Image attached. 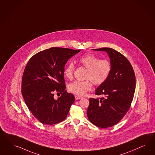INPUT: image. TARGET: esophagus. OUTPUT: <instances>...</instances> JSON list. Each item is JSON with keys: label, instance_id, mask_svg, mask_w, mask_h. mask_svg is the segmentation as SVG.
I'll list each match as a JSON object with an SVG mask.
<instances>
[{"label": "esophagus", "instance_id": "esophagus-1", "mask_svg": "<svg viewBox=\"0 0 155 155\" xmlns=\"http://www.w3.org/2000/svg\"><path fill=\"white\" fill-rule=\"evenodd\" d=\"M75 99L76 100H77V99H82V97H79V96H77V95H75Z\"/></svg>", "mask_w": 155, "mask_h": 155}]
</instances>
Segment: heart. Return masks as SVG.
Segmentation results:
<instances>
[{
    "label": "heart",
    "mask_w": 155,
    "mask_h": 155,
    "mask_svg": "<svg viewBox=\"0 0 155 155\" xmlns=\"http://www.w3.org/2000/svg\"><path fill=\"white\" fill-rule=\"evenodd\" d=\"M81 65L87 69L84 75V81H75L68 86L69 91L78 96H83L92 88V83L95 85H101L108 79L111 71V64L107 60H101L92 54L81 57L79 59ZM75 67L73 63H69L64 71L66 78L71 80Z\"/></svg>",
    "instance_id": "heart-1"
}]
</instances>
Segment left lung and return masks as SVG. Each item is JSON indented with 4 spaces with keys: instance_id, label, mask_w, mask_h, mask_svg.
Instances as JSON below:
<instances>
[{
    "instance_id": "left-lung-1",
    "label": "left lung",
    "mask_w": 155,
    "mask_h": 155,
    "mask_svg": "<svg viewBox=\"0 0 155 155\" xmlns=\"http://www.w3.org/2000/svg\"><path fill=\"white\" fill-rule=\"evenodd\" d=\"M108 53L111 71L95 94L102 95L90 98L87 115L90 122L102 128L117 124L130 108L135 91L136 78L130 61L122 54L110 48L94 49Z\"/></svg>"
}]
</instances>
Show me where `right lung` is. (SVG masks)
I'll return each instance as SVG.
<instances>
[{
    "label": "right lung",
    "mask_w": 155,
    "mask_h": 155,
    "mask_svg": "<svg viewBox=\"0 0 155 155\" xmlns=\"http://www.w3.org/2000/svg\"><path fill=\"white\" fill-rule=\"evenodd\" d=\"M81 51L53 47L32 57L24 71L21 93L28 109L42 124L52 125L65 120L74 96L65 90L64 71L66 63ZM61 97L54 98V92Z\"/></svg>",
    "instance_id": "add662e5"
}]
</instances>
